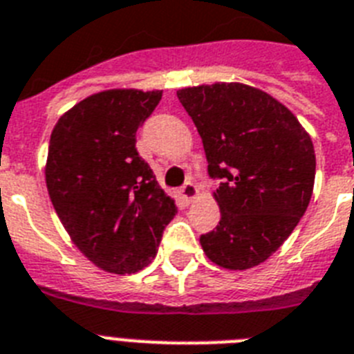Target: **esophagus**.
<instances>
[{"label": "esophagus", "mask_w": 354, "mask_h": 354, "mask_svg": "<svg viewBox=\"0 0 354 354\" xmlns=\"http://www.w3.org/2000/svg\"><path fill=\"white\" fill-rule=\"evenodd\" d=\"M179 194H180V197L186 201V203H189V201H194V198L197 197L198 189H197V186H195L194 183H186L183 188L179 189Z\"/></svg>", "instance_id": "obj_1"}]
</instances>
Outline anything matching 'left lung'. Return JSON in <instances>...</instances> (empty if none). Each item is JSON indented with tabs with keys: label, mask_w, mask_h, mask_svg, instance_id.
I'll return each mask as SVG.
<instances>
[{
	"label": "left lung",
	"mask_w": 354,
	"mask_h": 354,
	"mask_svg": "<svg viewBox=\"0 0 354 354\" xmlns=\"http://www.w3.org/2000/svg\"><path fill=\"white\" fill-rule=\"evenodd\" d=\"M203 139L221 221L201 235L209 261L250 270L279 250L299 224L315 184L313 142L270 93L242 83L177 92Z\"/></svg>",
	"instance_id": "1"
}]
</instances>
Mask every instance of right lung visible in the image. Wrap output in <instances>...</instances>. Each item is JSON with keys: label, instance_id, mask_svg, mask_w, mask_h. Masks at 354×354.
I'll use <instances>...</instances> for the list:
<instances>
[{"label": "right lung", "instance_id": "add662e5", "mask_svg": "<svg viewBox=\"0 0 354 354\" xmlns=\"http://www.w3.org/2000/svg\"><path fill=\"white\" fill-rule=\"evenodd\" d=\"M160 97V90L93 93L52 130L45 175L55 213L79 251L108 273L150 264L177 213L136 148Z\"/></svg>", "mask_w": 354, "mask_h": 354}]
</instances>
